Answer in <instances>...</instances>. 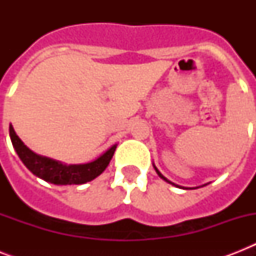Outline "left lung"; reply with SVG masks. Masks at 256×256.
Returning <instances> with one entry per match:
<instances>
[{
    "label": "left lung",
    "mask_w": 256,
    "mask_h": 256,
    "mask_svg": "<svg viewBox=\"0 0 256 256\" xmlns=\"http://www.w3.org/2000/svg\"><path fill=\"white\" fill-rule=\"evenodd\" d=\"M152 166H154V168H156V174L160 175V178H162V179H164V180H166V182H168V183H170V184H172V186L180 187V186H178V184H175V183H172V182H171V180H168V178H166V176H164V175L160 174V170H158V168H156V164H152ZM203 186H206V184H203ZM180 188H184V187H180ZM194 188H198V187H194Z\"/></svg>",
    "instance_id": "1"
}]
</instances>
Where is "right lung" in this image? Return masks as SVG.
<instances>
[{"label":"right lung","instance_id":"obj_1","mask_svg":"<svg viewBox=\"0 0 256 256\" xmlns=\"http://www.w3.org/2000/svg\"><path fill=\"white\" fill-rule=\"evenodd\" d=\"M9 134L14 150L20 156V160H22V164H25L36 176L44 179L46 182L53 183V184H60V186L84 184V183L96 179L98 175L104 172V168H108L116 148V144H112V148H108L102 156L88 164H66L60 160H52V158L40 156V154L32 152L20 140V136L16 134L12 124L9 128Z\"/></svg>","mask_w":256,"mask_h":256}]
</instances>
